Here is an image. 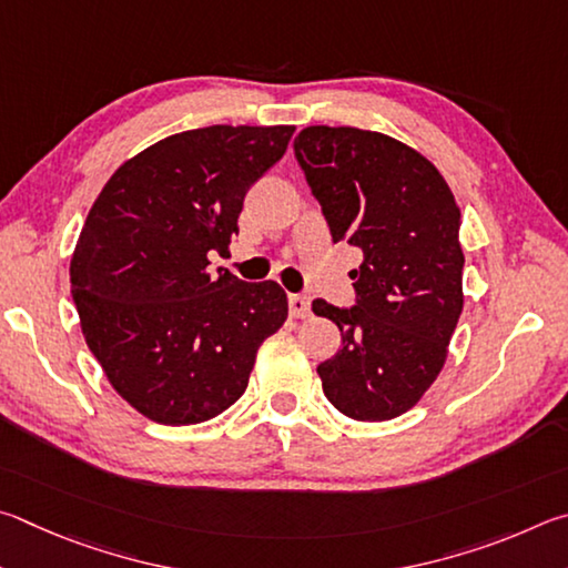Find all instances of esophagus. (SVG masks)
<instances>
[{
  "instance_id": "34e87169",
  "label": "esophagus",
  "mask_w": 568,
  "mask_h": 568,
  "mask_svg": "<svg viewBox=\"0 0 568 568\" xmlns=\"http://www.w3.org/2000/svg\"><path fill=\"white\" fill-rule=\"evenodd\" d=\"M290 314L294 320H306L310 316V300L302 294H290Z\"/></svg>"
}]
</instances>
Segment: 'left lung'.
I'll use <instances>...</instances> for the list:
<instances>
[{"mask_svg": "<svg viewBox=\"0 0 568 568\" xmlns=\"http://www.w3.org/2000/svg\"><path fill=\"white\" fill-rule=\"evenodd\" d=\"M294 152L334 242L364 256L349 272L356 306L312 304L344 334L316 366L322 389L349 419H396L444 369L462 316V209L439 169L389 134L306 126Z\"/></svg>", "mask_w": 568, "mask_h": 568, "instance_id": "8db88e82", "label": "left lung"}]
</instances>
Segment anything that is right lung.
<instances>
[{"label": "right lung", "instance_id": "1", "mask_svg": "<svg viewBox=\"0 0 568 568\" xmlns=\"http://www.w3.org/2000/svg\"><path fill=\"white\" fill-rule=\"evenodd\" d=\"M292 134L290 124L172 134L126 159L89 209L69 264L79 326L114 392L146 419H214L284 326L282 286L212 272L209 254L229 252L244 194Z\"/></svg>", "mask_w": 568, "mask_h": 568}]
</instances>
